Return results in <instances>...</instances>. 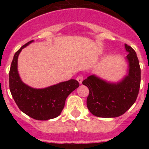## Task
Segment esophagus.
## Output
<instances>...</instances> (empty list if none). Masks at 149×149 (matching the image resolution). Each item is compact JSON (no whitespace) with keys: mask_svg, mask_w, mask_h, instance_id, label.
I'll return each instance as SVG.
<instances>
[{"mask_svg":"<svg viewBox=\"0 0 149 149\" xmlns=\"http://www.w3.org/2000/svg\"><path fill=\"white\" fill-rule=\"evenodd\" d=\"M83 80H84V77H83L82 75H79L77 77V81H78L79 84H81L83 81Z\"/></svg>","mask_w":149,"mask_h":149,"instance_id":"obj_1","label":"esophagus"}]
</instances>
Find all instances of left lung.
Listing matches in <instances>:
<instances>
[{
	"instance_id": "1",
	"label": "left lung",
	"mask_w": 149,
	"mask_h": 149,
	"mask_svg": "<svg viewBox=\"0 0 149 149\" xmlns=\"http://www.w3.org/2000/svg\"><path fill=\"white\" fill-rule=\"evenodd\" d=\"M128 52V74L116 84L106 82L90 75L82 84L89 88L86 105L92 114L101 118L122 116L136 101L140 87L141 70L136 54L131 46L125 45Z\"/></svg>"
}]
</instances>
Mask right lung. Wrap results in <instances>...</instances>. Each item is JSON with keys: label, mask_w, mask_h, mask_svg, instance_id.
I'll list each match as a JSON object with an SVG mask.
<instances>
[{"label": "right lung", "mask_w": 149, "mask_h": 149, "mask_svg": "<svg viewBox=\"0 0 149 149\" xmlns=\"http://www.w3.org/2000/svg\"><path fill=\"white\" fill-rule=\"evenodd\" d=\"M30 41L16 51L11 63L9 82L13 99L23 113L36 120H48L58 116L65 106V99L79 86L74 79L44 89H34L24 84L18 72V57Z\"/></svg>", "instance_id": "obj_1"}]
</instances>
